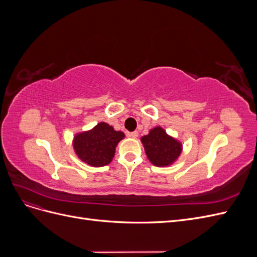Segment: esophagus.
<instances>
[{"mask_svg":"<svg viewBox=\"0 0 257 257\" xmlns=\"http://www.w3.org/2000/svg\"><path fill=\"white\" fill-rule=\"evenodd\" d=\"M127 136H128V137H131V138H137V137H138V132H137V131H135V132H131V133H128V134H127Z\"/></svg>","mask_w":257,"mask_h":257,"instance_id":"34e87169","label":"esophagus"}]
</instances>
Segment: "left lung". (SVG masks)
Instances as JSON below:
<instances>
[{"mask_svg":"<svg viewBox=\"0 0 257 257\" xmlns=\"http://www.w3.org/2000/svg\"><path fill=\"white\" fill-rule=\"evenodd\" d=\"M148 159L155 166H168L181 153V144L166 134L162 127H154L149 134L142 137Z\"/></svg>","mask_w":257,"mask_h":257,"instance_id":"8db88e82","label":"left lung"}]
</instances>
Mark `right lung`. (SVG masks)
Returning a JSON list of instances; mask_svg holds the SVG:
<instances>
[{"label":"right lung","mask_w":257,"mask_h":257,"mask_svg":"<svg viewBox=\"0 0 257 257\" xmlns=\"http://www.w3.org/2000/svg\"><path fill=\"white\" fill-rule=\"evenodd\" d=\"M123 137L122 132L114 131L109 124L100 122L91 131L76 135L74 149L78 158L87 164L105 166L111 162L115 147Z\"/></svg>","instance_id":"obj_1"}]
</instances>
